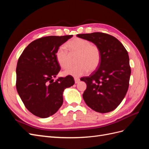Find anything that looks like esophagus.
I'll return each instance as SVG.
<instances>
[{
    "label": "esophagus",
    "instance_id": "1",
    "mask_svg": "<svg viewBox=\"0 0 149 149\" xmlns=\"http://www.w3.org/2000/svg\"><path fill=\"white\" fill-rule=\"evenodd\" d=\"M79 81H80V79H79V78H74V82H75L76 84V83H78L79 82Z\"/></svg>",
    "mask_w": 149,
    "mask_h": 149
}]
</instances>
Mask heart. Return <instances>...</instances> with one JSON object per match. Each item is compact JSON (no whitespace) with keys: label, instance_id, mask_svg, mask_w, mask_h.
<instances>
[{"label":"heart","instance_id":"b5f03b06","mask_svg":"<svg viewBox=\"0 0 149 149\" xmlns=\"http://www.w3.org/2000/svg\"><path fill=\"white\" fill-rule=\"evenodd\" d=\"M70 53H78L76 66H70L63 72L64 75H71L79 77L88 71L96 70L101 60V53L96 45H91L87 40L75 38L66 44ZM56 57L57 61L63 68H66L70 65V55L66 48L62 45L58 48Z\"/></svg>","mask_w":149,"mask_h":149}]
</instances>
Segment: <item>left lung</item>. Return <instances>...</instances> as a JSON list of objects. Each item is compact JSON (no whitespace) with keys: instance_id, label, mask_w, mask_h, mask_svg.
I'll return each mask as SVG.
<instances>
[{"instance_id":"left-lung-1","label":"left lung","mask_w":149,"mask_h":149,"mask_svg":"<svg viewBox=\"0 0 149 149\" xmlns=\"http://www.w3.org/2000/svg\"><path fill=\"white\" fill-rule=\"evenodd\" d=\"M100 48L101 60L97 69L81 80L87 85L83 97L94 111L106 113L114 110L124 100L129 88L131 70L128 53L114 37L94 32L78 34Z\"/></svg>"}]
</instances>
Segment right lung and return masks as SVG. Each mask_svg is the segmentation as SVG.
<instances>
[{
	"label": "right lung",
	"mask_w": 149,
	"mask_h": 149,
	"mask_svg": "<svg viewBox=\"0 0 149 149\" xmlns=\"http://www.w3.org/2000/svg\"><path fill=\"white\" fill-rule=\"evenodd\" d=\"M73 35L49 36L34 40L25 48L18 60L16 88L24 105L40 118L55 114L63 102L65 89L74 84L71 76L58 78L60 67L58 48Z\"/></svg>",
	"instance_id": "right-lung-1"
}]
</instances>
